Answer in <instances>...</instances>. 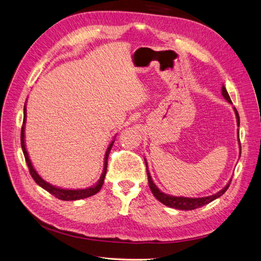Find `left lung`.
Returning <instances> with one entry per match:
<instances>
[{
  "instance_id": "1",
  "label": "left lung",
  "mask_w": 261,
  "mask_h": 261,
  "mask_svg": "<svg viewBox=\"0 0 261 261\" xmlns=\"http://www.w3.org/2000/svg\"><path fill=\"white\" fill-rule=\"evenodd\" d=\"M222 94L223 97L230 102V103H232L231 101V98L230 96H228V93L225 89V87L223 86L222 87ZM235 110V114H236V118H238V125L240 126V116H239V112L238 110ZM240 147H241V144H240ZM146 162V170H147V175H148V183H149V187L150 189H151V192L153 194V196L155 197V198L159 200L160 202H162L163 204H165V206L168 207H171V208H174V209H179V210H194V209H197V208H200L202 206H204V204H207L209 202H211L212 200H215L217 198H219L220 196H222L225 192L226 189L228 188V186H230L232 179L230 180V183H228L223 189H221V191L215 195L212 196H208V197H202V198H187V197H174V196H170V195H167L164 194L162 192L159 191V188H158L154 183L152 181V178L151 176H150V173L148 171V165H147V161L145 160Z\"/></svg>"
}]
</instances>
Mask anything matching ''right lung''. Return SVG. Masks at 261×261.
<instances>
[{"instance_id":"right-lung-1","label":"right lung","mask_w":261,"mask_h":261,"mask_svg":"<svg viewBox=\"0 0 261 261\" xmlns=\"http://www.w3.org/2000/svg\"><path fill=\"white\" fill-rule=\"evenodd\" d=\"M25 120H26V106L23 107V123L21 126V132H20V144H21V149H22V152L23 155H25V160L26 163L28 165V169L30 172V175L35 179L36 183L41 186L43 189H45L46 192H49L51 195H53L54 197H57V198L61 199V200H78V199H83V198H87V197H90L94 194H97L102 185H103V181H105V177L107 174V167H108V156L110 154V151H111V148L114 144V140L112 141L111 144L109 145V148L107 149V152H106V158H105V168H103V172H102L101 177L98 180L97 185H94L93 187H89V188H86V189H62L59 187H54L51 184L46 183L45 180H43L40 176H39L38 173L36 172V170L34 169L33 164H31L30 160H29V156L28 153L26 151V147H25V136H23V130H25Z\"/></svg>"}]
</instances>
